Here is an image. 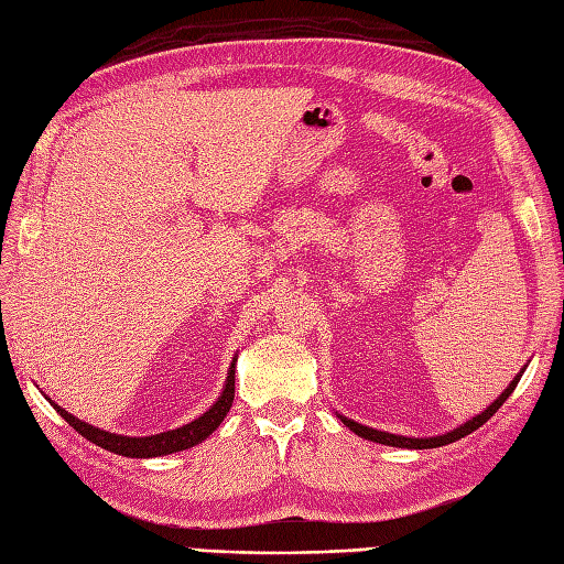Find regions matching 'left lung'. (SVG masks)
<instances>
[{"instance_id": "1", "label": "left lung", "mask_w": 564, "mask_h": 564, "mask_svg": "<svg viewBox=\"0 0 564 564\" xmlns=\"http://www.w3.org/2000/svg\"><path fill=\"white\" fill-rule=\"evenodd\" d=\"M521 373H523V369L517 373L514 381H511V383L505 388V393L499 395V398L495 400V403H492L490 408H487L485 412H480V415H475V417L468 420V422H463L460 427H456V430H452V432H446V434H440V436H422V440H412V436H400V434H388V432L371 430V427H367V424H359V422L347 420V417H343V415H340V420H343V424H347V427L352 430L357 436H361V440H369V442H377V444L398 446V448H436V446H446V444L463 440V436L475 432L478 427H482V424H485L487 420H490L499 408H502V403L511 395V391H514L519 379H521Z\"/></svg>"}]
</instances>
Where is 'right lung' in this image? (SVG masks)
<instances>
[{"mask_svg":"<svg viewBox=\"0 0 564 564\" xmlns=\"http://www.w3.org/2000/svg\"><path fill=\"white\" fill-rule=\"evenodd\" d=\"M234 371H236V357L229 367V377L227 383H224V391L217 398V403L212 405L205 415H199L197 420H193L191 424H183L178 430H171V432H161L154 436H122V434H110L104 432L98 427H91V424L82 422L79 417L69 415L65 408L55 405L53 400H50V405H53L62 417H65L67 424H72L74 430H77L86 440L94 442L96 446L106 448V452H112L118 456H130V458H154V456H166V454H176V452H185V448H191L199 442H205L207 436L215 432L219 424L227 417V412L231 410L234 403Z\"/></svg>","mask_w":564,"mask_h":564,"instance_id":"1","label":"right lung"}]
</instances>
